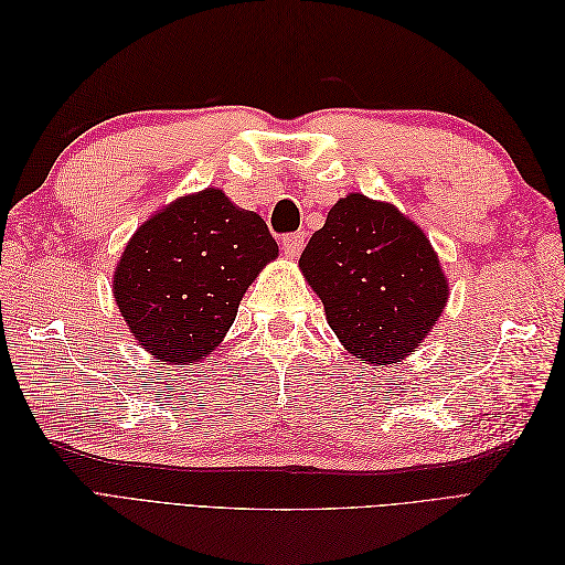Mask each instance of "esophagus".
Listing matches in <instances>:
<instances>
[{
    "label": "esophagus",
    "mask_w": 565,
    "mask_h": 565,
    "mask_svg": "<svg viewBox=\"0 0 565 565\" xmlns=\"http://www.w3.org/2000/svg\"><path fill=\"white\" fill-rule=\"evenodd\" d=\"M303 241H306L303 233H289V235H285L282 237V252L295 259V256H299L301 249H303Z\"/></svg>",
    "instance_id": "1"
}]
</instances>
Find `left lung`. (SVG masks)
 Masks as SVG:
<instances>
[{"instance_id":"left-lung-1","label":"left lung","mask_w":565,"mask_h":565,"mask_svg":"<svg viewBox=\"0 0 565 565\" xmlns=\"http://www.w3.org/2000/svg\"><path fill=\"white\" fill-rule=\"evenodd\" d=\"M299 266L341 344L367 363L413 353L448 301V278L422 228L361 193L328 212Z\"/></svg>"}]
</instances>
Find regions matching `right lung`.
<instances>
[{
	"instance_id": "obj_1",
	"label": "right lung",
	"mask_w": 565,
	"mask_h": 565,
	"mask_svg": "<svg viewBox=\"0 0 565 565\" xmlns=\"http://www.w3.org/2000/svg\"><path fill=\"white\" fill-rule=\"evenodd\" d=\"M276 256L266 221L207 188L179 198L134 233L113 295L158 363H198L221 344L247 287Z\"/></svg>"
}]
</instances>
